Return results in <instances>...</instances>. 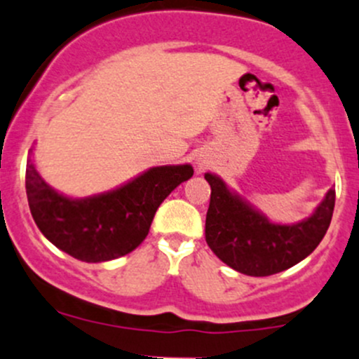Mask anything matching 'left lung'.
Returning <instances> with one entry per match:
<instances>
[{"label":"left lung","instance_id":"1","mask_svg":"<svg viewBox=\"0 0 359 359\" xmlns=\"http://www.w3.org/2000/svg\"><path fill=\"white\" fill-rule=\"evenodd\" d=\"M205 236L211 251L230 269L251 277H266L299 263L327 233L335 205V189L304 222L278 225L266 220L244 199L230 192L213 173Z\"/></svg>","mask_w":359,"mask_h":359}]
</instances>
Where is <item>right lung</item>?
<instances>
[{
  "mask_svg": "<svg viewBox=\"0 0 359 359\" xmlns=\"http://www.w3.org/2000/svg\"><path fill=\"white\" fill-rule=\"evenodd\" d=\"M192 173L191 165L154 167L115 191L70 199L53 191L29 161L25 191L48 241L81 262L100 263L134 251L148 236L158 206Z\"/></svg>",
  "mask_w": 359,
  "mask_h": 359,
  "instance_id": "obj_1",
  "label": "right lung"
}]
</instances>
